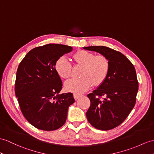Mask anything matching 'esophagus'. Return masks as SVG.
Returning a JSON list of instances; mask_svg holds the SVG:
<instances>
[{
  "instance_id": "34e87169",
  "label": "esophagus",
  "mask_w": 154,
  "mask_h": 154,
  "mask_svg": "<svg viewBox=\"0 0 154 154\" xmlns=\"http://www.w3.org/2000/svg\"><path fill=\"white\" fill-rule=\"evenodd\" d=\"M73 96H74V99H75V100H77L78 98H80V97H82V95H80V94H77V93H74Z\"/></svg>"
}]
</instances>
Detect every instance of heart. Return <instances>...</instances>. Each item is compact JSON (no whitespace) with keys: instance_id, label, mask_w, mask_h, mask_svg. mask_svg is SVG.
Instances as JSON below:
<instances>
[{"instance_id":"1","label":"heart","mask_w":154,"mask_h":154,"mask_svg":"<svg viewBox=\"0 0 154 154\" xmlns=\"http://www.w3.org/2000/svg\"><path fill=\"white\" fill-rule=\"evenodd\" d=\"M77 64L84 66L80 78H72L65 83L67 91L80 94L92 85H99L105 80L110 69L108 59L104 55H97L88 51L81 50L73 55ZM55 69L61 77L68 78L72 74V65L66 56H61L55 63Z\"/></svg>"}]
</instances>
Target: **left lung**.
Instances as JSON below:
<instances>
[{"label": "left lung", "mask_w": 154, "mask_h": 154, "mask_svg": "<svg viewBox=\"0 0 154 154\" xmlns=\"http://www.w3.org/2000/svg\"><path fill=\"white\" fill-rule=\"evenodd\" d=\"M83 48L105 56L110 63L105 80L88 95L91 105L86 117L97 129H114L125 120L135 104L138 89L135 69L124 55L113 49L103 46Z\"/></svg>", "instance_id": "obj_1"}]
</instances>
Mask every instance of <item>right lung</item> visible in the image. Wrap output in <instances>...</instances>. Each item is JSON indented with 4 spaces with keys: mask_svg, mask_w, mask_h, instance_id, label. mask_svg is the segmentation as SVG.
<instances>
[{
    "mask_svg": "<svg viewBox=\"0 0 154 154\" xmlns=\"http://www.w3.org/2000/svg\"><path fill=\"white\" fill-rule=\"evenodd\" d=\"M72 48L49 44L32 49L18 66L16 96L26 119L36 128L54 131L65 124L72 93L59 95L62 81L55 69L57 59Z\"/></svg>",
    "mask_w": 154,
    "mask_h": 154,
    "instance_id": "1",
    "label": "right lung"
}]
</instances>
